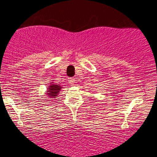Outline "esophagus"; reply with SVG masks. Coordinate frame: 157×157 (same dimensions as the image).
Masks as SVG:
<instances>
[{
	"instance_id": "34e87169",
	"label": "esophagus",
	"mask_w": 157,
	"mask_h": 157,
	"mask_svg": "<svg viewBox=\"0 0 157 157\" xmlns=\"http://www.w3.org/2000/svg\"><path fill=\"white\" fill-rule=\"evenodd\" d=\"M69 83L71 85H74L75 83V79L73 78V77H71V78H69Z\"/></svg>"
}]
</instances>
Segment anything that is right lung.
Masks as SVG:
<instances>
[{
	"instance_id": "add662e5",
	"label": "right lung",
	"mask_w": 157,
	"mask_h": 157,
	"mask_svg": "<svg viewBox=\"0 0 157 157\" xmlns=\"http://www.w3.org/2000/svg\"><path fill=\"white\" fill-rule=\"evenodd\" d=\"M54 82H52L50 84V86H48V89L47 90V96L52 98H56V96H58V93L60 91L61 87L59 85L53 84Z\"/></svg>"
}]
</instances>
